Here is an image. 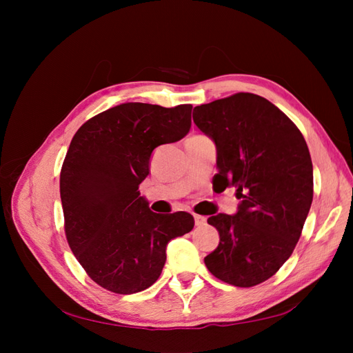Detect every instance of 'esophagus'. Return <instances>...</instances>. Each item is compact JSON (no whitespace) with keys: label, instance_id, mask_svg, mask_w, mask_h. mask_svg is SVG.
Returning a JSON list of instances; mask_svg holds the SVG:
<instances>
[{"label":"esophagus","instance_id":"esophagus-1","mask_svg":"<svg viewBox=\"0 0 353 353\" xmlns=\"http://www.w3.org/2000/svg\"><path fill=\"white\" fill-rule=\"evenodd\" d=\"M194 222H196V227H203L206 225V218L201 215H194Z\"/></svg>","mask_w":353,"mask_h":353}]
</instances>
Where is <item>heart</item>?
Segmentation results:
<instances>
[{"mask_svg":"<svg viewBox=\"0 0 353 353\" xmlns=\"http://www.w3.org/2000/svg\"><path fill=\"white\" fill-rule=\"evenodd\" d=\"M193 137H196V135H193Z\"/></svg>","mask_w":353,"mask_h":353,"instance_id":"heart-1","label":"heart"}]
</instances>
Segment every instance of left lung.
<instances>
[{
    "mask_svg": "<svg viewBox=\"0 0 353 353\" xmlns=\"http://www.w3.org/2000/svg\"><path fill=\"white\" fill-rule=\"evenodd\" d=\"M193 121L216 144V187H236V215L208 219L219 245L208 270L236 287L279 271L301 239L314 197L312 160L299 128L261 95L237 92L194 108Z\"/></svg>",
    "mask_w": 353,
    "mask_h": 353,
    "instance_id": "obj_1",
    "label": "left lung"
}]
</instances>
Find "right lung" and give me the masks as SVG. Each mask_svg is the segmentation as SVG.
Listing matches in <instances>:
<instances>
[{
  "instance_id": "obj_1",
  "label": "right lung",
  "mask_w": 353,
  "mask_h": 353,
  "mask_svg": "<svg viewBox=\"0 0 353 353\" xmlns=\"http://www.w3.org/2000/svg\"><path fill=\"white\" fill-rule=\"evenodd\" d=\"M191 109L125 103L95 114L72 138L60 172L65 234L105 290H145L163 270L168 243L194 227L187 212H152L138 191L154 148L188 134Z\"/></svg>"
}]
</instances>
